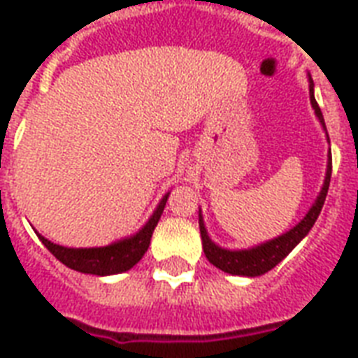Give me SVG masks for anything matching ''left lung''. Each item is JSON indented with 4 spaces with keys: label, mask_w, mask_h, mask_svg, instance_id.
<instances>
[{
    "label": "left lung",
    "mask_w": 358,
    "mask_h": 358,
    "mask_svg": "<svg viewBox=\"0 0 358 358\" xmlns=\"http://www.w3.org/2000/svg\"><path fill=\"white\" fill-rule=\"evenodd\" d=\"M310 80V104L314 108L315 117L320 119L321 127L325 130V119H323V113H321L317 102H315L314 96V82ZM329 138V134H327ZM331 173H332V157L331 149H329V160H327V173L325 181H323V187L320 190V196L315 198V201L312 203L310 210L306 213V217L293 226L289 231L278 235L271 241H265L262 245L252 246V248H243V250H229V248H222L218 246L217 243H213L207 234V228L203 224V217H201V210H199V234H201V245H203L205 257L209 259V263H213L215 267L224 271L228 274H237V276H262V274L268 273L271 268H274L282 259H284L289 252L295 248V246L301 243V241L308 235V231L312 229V226L315 224L317 217H320L321 209H323V203H325L327 192H329V185H331Z\"/></svg>",
    "instance_id": "1"
}]
</instances>
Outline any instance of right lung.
Returning <instances> with one entry per match:
<instances>
[{
  "mask_svg": "<svg viewBox=\"0 0 358 358\" xmlns=\"http://www.w3.org/2000/svg\"><path fill=\"white\" fill-rule=\"evenodd\" d=\"M168 196H170V192L162 196L157 209L153 210V215L149 217L148 222L141 226V229H138L130 237L115 241L112 245L96 246V248H66V246L55 245L41 234L37 235L38 239L43 241V245L69 268H74L78 273L96 274V276L124 273V271L134 267L136 263L143 257V254L148 252L155 228H157L160 215H162L166 201H168Z\"/></svg>",
  "mask_w": 358,
  "mask_h": 358,
  "instance_id": "right-lung-1",
  "label": "right lung"
}]
</instances>
